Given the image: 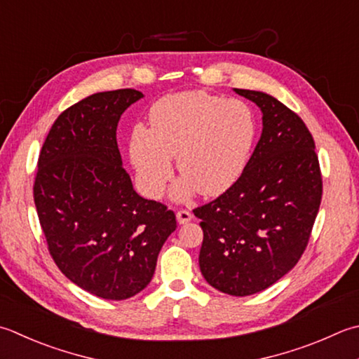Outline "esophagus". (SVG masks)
I'll list each match as a JSON object with an SVG mask.
<instances>
[{"label":"esophagus","mask_w":359,"mask_h":359,"mask_svg":"<svg viewBox=\"0 0 359 359\" xmlns=\"http://www.w3.org/2000/svg\"><path fill=\"white\" fill-rule=\"evenodd\" d=\"M175 217H177L179 224H187L193 219V215L187 212V210H180V212H177V215H175Z\"/></svg>","instance_id":"esophagus-1"}]
</instances>
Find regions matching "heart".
Masks as SVG:
<instances>
[{"label": "heart", "instance_id": "obj_1", "mask_svg": "<svg viewBox=\"0 0 359 359\" xmlns=\"http://www.w3.org/2000/svg\"><path fill=\"white\" fill-rule=\"evenodd\" d=\"M255 138V115L245 102L199 90L180 91L152 105L149 128L132 129L129 158L146 198L163 194L172 175V157L182 174L174 199H187L196 189L213 198L240 177Z\"/></svg>", "mask_w": 359, "mask_h": 359}]
</instances>
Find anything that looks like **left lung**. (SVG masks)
Returning <instances> with one entry per match:
<instances>
[{
  "label": "left lung",
  "mask_w": 359,
  "mask_h": 359,
  "mask_svg": "<svg viewBox=\"0 0 359 359\" xmlns=\"http://www.w3.org/2000/svg\"><path fill=\"white\" fill-rule=\"evenodd\" d=\"M235 91L262 110V137L240 179L193 212L203 230V278L244 297L297 264L319 212L322 177L314 140L299 115L263 91Z\"/></svg>",
  "instance_id": "obj_1"
}]
</instances>
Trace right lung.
<instances>
[{
  "instance_id": "add662e5",
  "label": "right lung",
  "mask_w": 359,
  "mask_h": 359,
  "mask_svg": "<svg viewBox=\"0 0 359 359\" xmlns=\"http://www.w3.org/2000/svg\"><path fill=\"white\" fill-rule=\"evenodd\" d=\"M142 97L132 88L101 91L62 111L35 175L49 254L68 280L107 300L149 285L161 245L177 227L174 212L138 196L123 168L118 121Z\"/></svg>"
}]
</instances>
